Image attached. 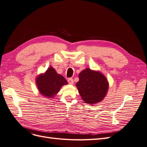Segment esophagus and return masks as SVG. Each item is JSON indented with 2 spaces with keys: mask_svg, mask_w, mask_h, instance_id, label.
Instances as JSON below:
<instances>
[{
  "mask_svg": "<svg viewBox=\"0 0 147 147\" xmlns=\"http://www.w3.org/2000/svg\"><path fill=\"white\" fill-rule=\"evenodd\" d=\"M67 81H68V83L70 84H74V80L72 79V78H68V80H67Z\"/></svg>",
  "mask_w": 147,
  "mask_h": 147,
  "instance_id": "esophagus-1",
  "label": "esophagus"
}]
</instances>
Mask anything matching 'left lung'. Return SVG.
<instances>
[{"instance_id": "left-lung-1", "label": "left lung", "mask_w": 147, "mask_h": 147, "mask_svg": "<svg viewBox=\"0 0 147 147\" xmlns=\"http://www.w3.org/2000/svg\"><path fill=\"white\" fill-rule=\"evenodd\" d=\"M78 77L76 86L85 103L93 104L103 100L109 89V82L103 74L86 68Z\"/></svg>"}]
</instances>
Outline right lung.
<instances>
[{"mask_svg": "<svg viewBox=\"0 0 147 147\" xmlns=\"http://www.w3.org/2000/svg\"><path fill=\"white\" fill-rule=\"evenodd\" d=\"M36 84L40 94L48 98H52L59 92L63 86L67 84V81L51 66L45 74H40L37 77Z\"/></svg>", "mask_w": 147, "mask_h": 147, "instance_id": "obj_1", "label": "right lung"}]
</instances>
